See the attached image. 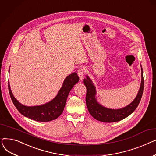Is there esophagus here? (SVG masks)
<instances>
[{
	"mask_svg": "<svg viewBox=\"0 0 156 156\" xmlns=\"http://www.w3.org/2000/svg\"><path fill=\"white\" fill-rule=\"evenodd\" d=\"M78 75L79 76L80 80H82L83 77H84V75H85V71L83 68H80L78 70Z\"/></svg>",
	"mask_w": 156,
	"mask_h": 156,
	"instance_id": "34e87169",
	"label": "esophagus"
}]
</instances>
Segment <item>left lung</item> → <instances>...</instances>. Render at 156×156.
<instances>
[{
    "label": "left lung",
    "mask_w": 156,
    "mask_h": 156,
    "mask_svg": "<svg viewBox=\"0 0 156 156\" xmlns=\"http://www.w3.org/2000/svg\"><path fill=\"white\" fill-rule=\"evenodd\" d=\"M141 66V84L138 92L135 99L126 107L120 109H110L101 105L97 100L96 88L87 75L83 80V83L87 87L86 104L88 110L92 116L95 119L105 122H112L123 119L134 112L140 102L144 87V80L143 77V69Z\"/></svg>",
    "instance_id": "left-lung-1"
}]
</instances>
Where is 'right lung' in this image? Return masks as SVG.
I'll return each mask as SVG.
<instances>
[{
	"instance_id": "add662e5",
	"label": "right lung",
	"mask_w": 156,
	"mask_h": 156,
	"mask_svg": "<svg viewBox=\"0 0 156 156\" xmlns=\"http://www.w3.org/2000/svg\"><path fill=\"white\" fill-rule=\"evenodd\" d=\"M78 81L79 77L77 73H73L64 79L59 91L52 101L42 105L35 106L24 105L18 102L12 93L9 82H8V88L14 105L24 116L37 121L48 122L57 119L62 113L68 94Z\"/></svg>"
}]
</instances>
